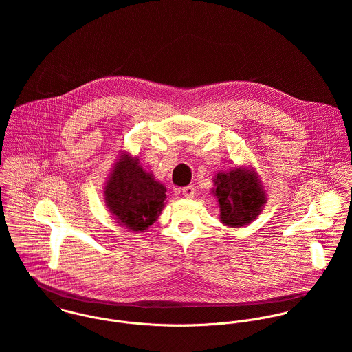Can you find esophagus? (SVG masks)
Masks as SVG:
<instances>
[{
	"label": "esophagus",
	"instance_id": "obj_1",
	"mask_svg": "<svg viewBox=\"0 0 352 352\" xmlns=\"http://www.w3.org/2000/svg\"><path fill=\"white\" fill-rule=\"evenodd\" d=\"M182 192H183V197H184V198L191 199V198H194V195H195V188H194V186H187V187H184V188L182 190Z\"/></svg>",
	"mask_w": 352,
	"mask_h": 352
}]
</instances>
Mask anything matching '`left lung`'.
<instances>
[{
  "label": "left lung",
  "mask_w": 352,
  "mask_h": 352,
  "mask_svg": "<svg viewBox=\"0 0 352 352\" xmlns=\"http://www.w3.org/2000/svg\"><path fill=\"white\" fill-rule=\"evenodd\" d=\"M211 194L219 206V219L225 226L250 225L264 208L267 194L257 173L250 166L222 170L212 179Z\"/></svg>",
  "instance_id": "obj_1"
}]
</instances>
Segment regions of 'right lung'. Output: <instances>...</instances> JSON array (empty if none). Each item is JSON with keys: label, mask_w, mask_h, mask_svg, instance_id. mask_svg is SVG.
<instances>
[{"label": "right lung", "mask_w": 352, "mask_h": 352, "mask_svg": "<svg viewBox=\"0 0 352 352\" xmlns=\"http://www.w3.org/2000/svg\"><path fill=\"white\" fill-rule=\"evenodd\" d=\"M166 188L146 172L138 157L122 153L104 187V201L120 226L144 232L161 214Z\"/></svg>", "instance_id": "add662e5"}]
</instances>
